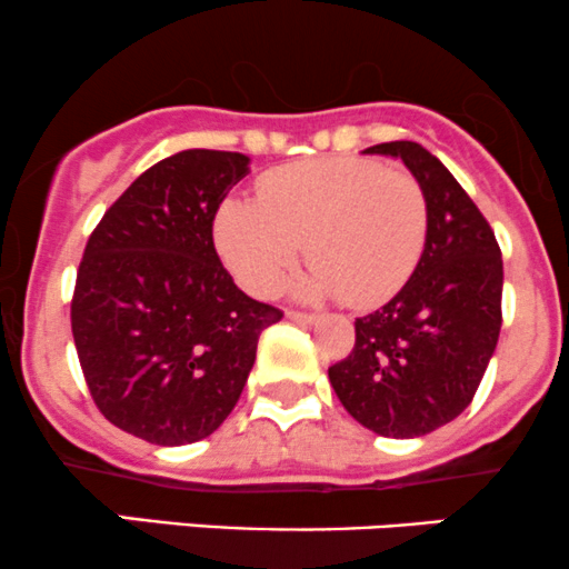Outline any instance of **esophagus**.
<instances>
[{
  "label": "esophagus",
  "mask_w": 569,
  "mask_h": 569,
  "mask_svg": "<svg viewBox=\"0 0 569 569\" xmlns=\"http://www.w3.org/2000/svg\"><path fill=\"white\" fill-rule=\"evenodd\" d=\"M287 317H290L292 322H301V325H315L319 319L317 315H311V311H296V309L287 311Z\"/></svg>",
  "instance_id": "34e87169"
}]
</instances>
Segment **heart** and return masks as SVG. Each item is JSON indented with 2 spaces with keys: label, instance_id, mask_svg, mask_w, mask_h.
Segmentation results:
<instances>
[{
  "label": "heart",
  "instance_id": "heart-1",
  "mask_svg": "<svg viewBox=\"0 0 569 569\" xmlns=\"http://www.w3.org/2000/svg\"><path fill=\"white\" fill-rule=\"evenodd\" d=\"M258 199L217 209L226 266L254 296H273L306 241L315 263L298 290L349 306L387 301L408 282L427 239V199L417 177L368 158H315L268 171Z\"/></svg>",
  "mask_w": 569,
  "mask_h": 569
}]
</instances>
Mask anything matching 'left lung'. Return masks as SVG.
<instances>
[{
  "instance_id": "left-lung-1",
  "label": "left lung",
  "mask_w": 569,
  "mask_h": 569,
  "mask_svg": "<svg viewBox=\"0 0 569 569\" xmlns=\"http://www.w3.org/2000/svg\"><path fill=\"white\" fill-rule=\"evenodd\" d=\"M417 177L427 199L425 252L411 279L355 319V347L328 368L349 413L376 436L419 438L473 400L502 325V254L487 217L417 142L368 147Z\"/></svg>"
}]
</instances>
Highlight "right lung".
Segmentation results:
<instances>
[{
	"instance_id": "obj_1",
	"label": "right lung",
	"mask_w": 569,
	"mask_h": 569,
	"mask_svg": "<svg viewBox=\"0 0 569 569\" xmlns=\"http://www.w3.org/2000/svg\"><path fill=\"white\" fill-rule=\"evenodd\" d=\"M250 158L182 150L139 174L82 252L72 336L96 408L156 446L212 436L239 403L258 338L282 311L217 258L212 222Z\"/></svg>"
}]
</instances>
